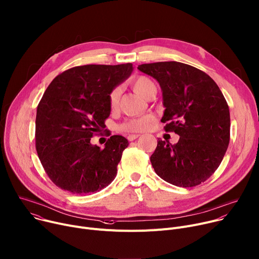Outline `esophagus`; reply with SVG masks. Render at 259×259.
<instances>
[{
  "instance_id": "34e87169",
  "label": "esophagus",
  "mask_w": 259,
  "mask_h": 259,
  "mask_svg": "<svg viewBox=\"0 0 259 259\" xmlns=\"http://www.w3.org/2000/svg\"><path fill=\"white\" fill-rule=\"evenodd\" d=\"M140 136V135H137V134H131V135H128L127 136V140L128 141H134V140H136V139Z\"/></svg>"
}]
</instances>
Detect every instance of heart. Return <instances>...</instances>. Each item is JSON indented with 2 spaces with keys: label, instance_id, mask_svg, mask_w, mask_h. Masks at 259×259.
Segmentation results:
<instances>
[{
  "label": "heart",
  "instance_id": "obj_1",
  "mask_svg": "<svg viewBox=\"0 0 259 259\" xmlns=\"http://www.w3.org/2000/svg\"><path fill=\"white\" fill-rule=\"evenodd\" d=\"M132 88L136 93L141 95L144 98L150 94L151 91L155 90V86L151 79L147 76L140 75L135 77L131 82ZM121 89L120 88H114L109 94V104L112 109H115L118 106L119 99H120ZM154 121V116L152 114H147L139 118H132L123 122L120 125V130L127 133H139L144 132L150 127V125Z\"/></svg>",
  "mask_w": 259,
  "mask_h": 259
}]
</instances>
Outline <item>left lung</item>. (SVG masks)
Here are the masks:
<instances>
[{
  "label": "left lung",
  "instance_id": "8db88e82",
  "mask_svg": "<svg viewBox=\"0 0 259 259\" xmlns=\"http://www.w3.org/2000/svg\"><path fill=\"white\" fill-rule=\"evenodd\" d=\"M163 91L162 122L180 136L176 144L158 139L150 156L155 173L176 187L200 185L220 166L230 139L226 99L213 79L191 65L169 61L141 64Z\"/></svg>",
  "mask_w": 259,
  "mask_h": 259
}]
</instances>
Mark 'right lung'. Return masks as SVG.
Instances as JSON below:
<instances>
[{"instance_id": "right-lung-1", "label": "right lung", "mask_w": 259, "mask_h": 259, "mask_svg": "<svg viewBox=\"0 0 259 259\" xmlns=\"http://www.w3.org/2000/svg\"><path fill=\"white\" fill-rule=\"evenodd\" d=\"M133 69L132 63L75 66L57 75L47 88L37 107L36 150L57 187L88 194L114 181L128 141L114 135L101 149L90 140L106 127L110 92Z\"/></svg>"}]
</instances>
